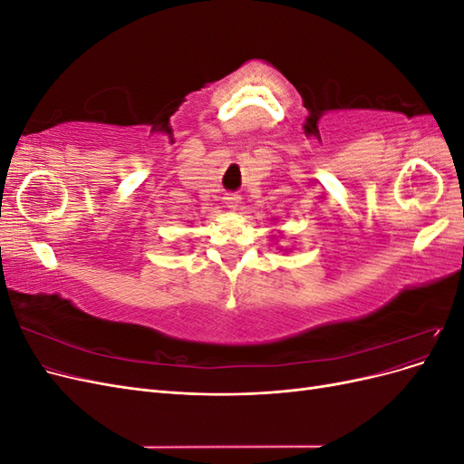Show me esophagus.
<instances>
[{"label":"esophagus","instance_id":"34e87169","mask_svg":"<svg viewBox=\"0 0 464 464\" xmlns=\"http://www.w3.org/2000/svg\"><path fill=\"white\" fill-rule=\"evenodd\" d=\"M224 203H227L228 208H237L240 207V195H234V193H227V198H224Z\"/></svg>","mask_w":464,"mask_h":464}]
</instances>
